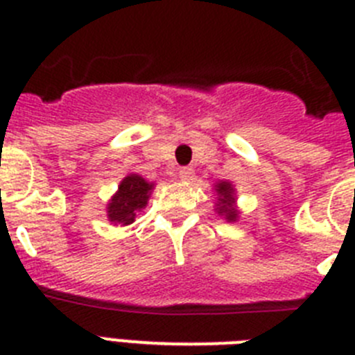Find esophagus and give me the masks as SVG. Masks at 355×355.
I'll list each match as a JSON object with an SVG mask.
<instances>
[{
  "label": "esophagus",
  "mask_w": 355,
  "mask_h": 355,
  "mask_svg": "<svg viewBox=\"0 0 355 355\" xmlns=\"http://www.w3.org/2000/svg\"><path fill=\"white\" fill-rule=\"evenodd\" d=\"M178 174H180L181 181H190L193 178V174H196V171L192 167H181Z\"/></svg>",
  "instance_id": "34e87169"
}]
</instances>
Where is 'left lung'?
I'll return each instance as SVG.
<instances>
[{
  "label": "left lung",
  "instance_id": "8db88e82",
  "mask_svg": "<svg viewBox=\"0 0 355 355\" xmlns=\"http://www.w3.org/2000/svg\"><path fill=\"white\" fill-rule=\"evenodd\" d=\"M216 192V211L227 222H234L238 218V209L234 208V188L229 181H218L215 184Z\"/></svg>",
  "mask_w": 355,
  "mask_h": 355
}]
</instances>
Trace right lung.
I'll return each instance as SVG.
<instances>
[{
  "label": "right lung",
  "mask_w": 355,
  "mask_h": 355,
  "mask_svg": "<svg viewBox=\"0 0 355 355\" xmlns=\"http://www.w3.org/2000/svg\"><path fill=\"white\" fill-rule=\"evenodd\" d=\"M153 187L155 184L147 183L142 175H126L119 184V190L115 192V196L110 199L108 208H106L108 220L115 225L133 224L137 213L147 206Z\"/></svg>",
  "instance_id": "add662e5"
}]
</instances>
